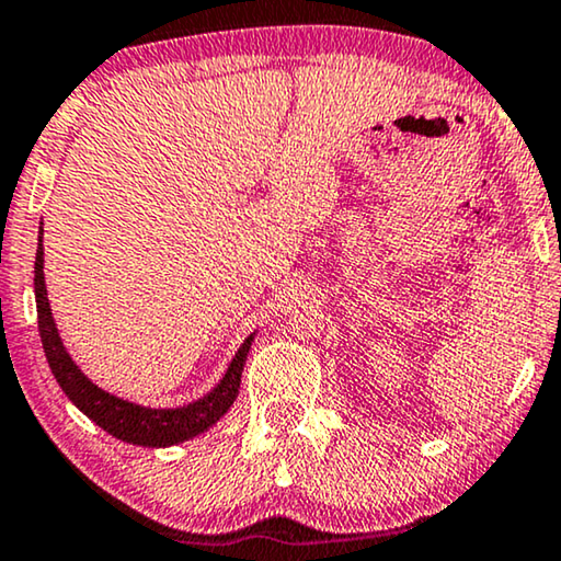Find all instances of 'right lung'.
Masks as SVG:
<instances>
[{
	"label": "right lung",
	"instance_id": "obj_1",
	"mask_svg": "<svg viewBox=\"0 0 561 561\" xmlns=\"http://www.w3.org/2000/svg\"><path fill=\"white\" fill-rule=\"evenodd\" d=\"M43 229L37 237V252H35V304H37V329H41V340L45 357H48L50 373L56 375L58 386L64 388L76 409L102 426L106 434L117 436V439L127 444H137V447H171V444H181L194 436L204 434L206 428L217 424V421L229 411L234 403L237 393H240V378L244 370V359H248L250 344L255 334H250L237 350V355L229 363L225 378L217 382V388L209 390L198 401L181 405V409H148V405L129 403L125 398H117L106 393L99 386H94L87 375L79 370L64 347V340L58 336L56 321H53L48 290H45V275H43Z\"/></svg>",
	"mask_w": 561,
	"mask_h": 561
}]
</instances>
